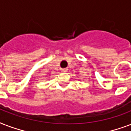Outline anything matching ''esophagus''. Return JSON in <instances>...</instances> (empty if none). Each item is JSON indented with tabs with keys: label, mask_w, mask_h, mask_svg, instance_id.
Wrapping results in <instances>:
<instances>
[{
	"label": "esophagus",
	"mask_w": 131,
	"mask_h": 131,
	"mask_svg": "<svg viewBox=\"0 0 131 131\" xmlns=\"http://www.w3.org/2000/svg\"><path fill=\"white\" fill-rule=\"evenodd\" d=\"M68 69H67V68L61 69V72H68Z\"/></svg>",
	"instance_id": "esophagus-1"
}]
</instances>
